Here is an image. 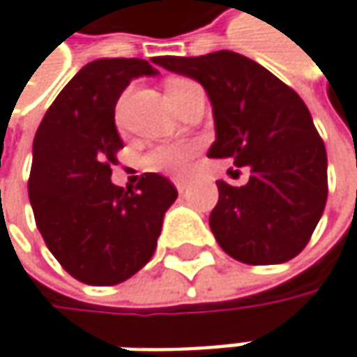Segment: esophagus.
<instances>
[{"instance_id":"esophagus-1","label":"esophagus","mask_w":357,"mask_h":357,"mask_svg":"<svg viewBox=\"0 0 357 357\" xmlns=\"http://www.w3.org/2000/svg\"><path fill=\"white\" fill-rule=\"evenodd\" d=\"M176 188H178L179 194H183L188 190V181H176Z\"/></svg>"}]
</instances>
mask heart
Listing matches in <instances>:
<instances>
[{"mask_svg":"<svg viewBox=\"0 0 357 357\" xmlns=\"http://www.w3.org/2000/svg\"><path fill=\"white\" fill-rule=\"evenodd\" d=\"M190 84H194V82H190L185 78H172V80H167V84H165L167 98L179 93V91H183ZM196 153H198V145L196 143L159 145V147L151 149L143 158V167L149 169V172L165 174V176H185L190 172L192 159H194Z\"/></svg>","mask_w":357,"mask_h":357,"instance_id":"obj_1","label":"heart"}]
</instances>
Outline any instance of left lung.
Masks as SVG:
<instances>
[{
	"instance_id": "left-lung-1",
	"label": "left lung",
	"mask_w": 357,
	"mask_h": 357,
	"mask_svg": "<svg viewBox=\"0 0 357 357\" xmlns=\"http://www.w3.org/2000/svg\"><path fill=\"white\" fill-rule=\"evenodd\" d=\"M153 62L206 89L216 129L208 158H230L250 169L241 188L216 181L220 198L210 228L222 250L246 264L297 257L327 199V153L301 96L259 62L230 50Z\"/></svg>"
}]
</instances>
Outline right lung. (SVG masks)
<instances>
[{"mask_svg":"<svg viewBox=\"0 0 357 357\" xmlns=\"http://www.w3.org/2000/svg\"><path fill=\"white\" fill-rule=\"evenodd\" d=\"M155 74L139 58L89 62L56 96L33 137L28 194L36 224L56 261L80 283H123L143 268L178 198L159 174H143L135 190L111 181L123 147L116 100L131 80Z\"/></svg>","mask_w":357,"mask_h":357,"instance_id":"1","label":"right lung"}]
</instances>
